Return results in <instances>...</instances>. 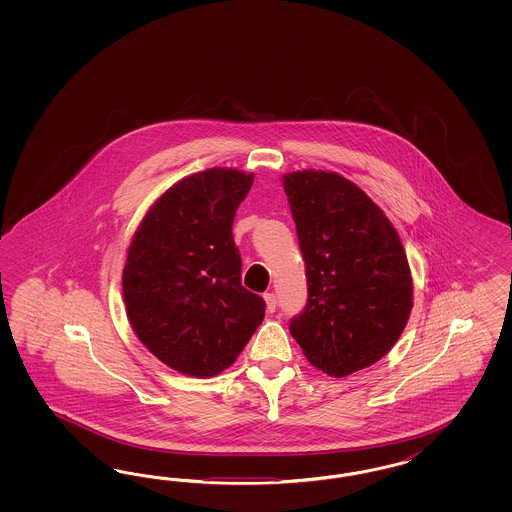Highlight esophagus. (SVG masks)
<instances>
[{"instance_id": "1", "label": "esophagus", "mask_w": 512, "mask_h": 512, "mask_svg": "<svg viewBox=\"0 0 512 512\" xmlns=\"http://www.w3.org/2000/svg\"><path fill=\"white\" fill-rule=\"evenodd\" d=\"M263 298L264 302H266V311H268V313H274L276 308H278V298H276V295H274V293H266Z\"/></svg>"}]
</instances>
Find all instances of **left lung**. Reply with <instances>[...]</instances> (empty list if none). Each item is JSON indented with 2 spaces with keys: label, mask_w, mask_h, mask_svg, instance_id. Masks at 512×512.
<instances>
[{
  "label": "left lung",
  "mask_w": 512,
  "mask_h": 512,
  "mask_svg": "<svg viewBox=\"0 0 512 512\" xmlns=\"http://www.w3.org/2000/svg\"><path fill=\"white\" fill-rule=\"evenodd\" d=\"M308 304L291 334L311 366L330 377L364 370L400 340L413 279L400 236L383 210L338 172L283 174Z\"/></svg>",
  "instance_id": "obj_1"
}]
</instances>
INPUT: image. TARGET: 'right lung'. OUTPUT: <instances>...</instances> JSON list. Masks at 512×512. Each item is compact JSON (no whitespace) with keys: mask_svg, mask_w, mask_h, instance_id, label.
I'll use <instances>...</instances> for the list:
<instances>
[{"mask_svg":"<svg viewBox=\"0 0 512 512\" xmlns=\"http://www.w3.org/2000/svg\"><path fill=\"white\" fill-rule=\"evenodd\" d=\"M251 172L214 167L169 187L142 217L127 249L122 287L131 328L172 370L214 377L263 323L264 300L242 287L236 208Z\"/></svg>","mask_w":512,"mask_h":512,"instance_id":"obj_1","label":"right lung"}]
</instances>
